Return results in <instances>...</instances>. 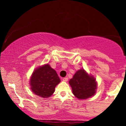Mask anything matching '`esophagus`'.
<instances>
[{
	"mask_svg": "<svg viewBox=\"0 0 126 126\" xmlns=\"http://www.w3.org/2000/svg\"><path fill=\"white\" fill-rule=\"evenodd\" d=\"M67 80H68V78L67 77H65V78H63V81L67 82Z\"/></svg>",
	"mask_w": 126,
	"mask_h": 126,
	"instance_id": "34e87169",
	"label": "esophagus"
}]
</instances>
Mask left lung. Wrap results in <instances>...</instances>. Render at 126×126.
I'll list each match as a JSON object with an SVG mask.
<instances>
[{
	"instance_id": "1",
	"label": "left lung",
	"mask_w": 126,
	"mask_h": 126,
	"mask_svg": "<svg viewBox=\"0 0 126 126\" xmlns=\"http://www.w3.org/2000/svg\"><path fill=\"white\" fill-rule=\"evenodd\" d=\"M73 95L79 99H87L93 96L96 89L95 79L83 69L78 70L69 80Z\"/></svg>"
}]
</instances>
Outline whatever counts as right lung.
<instances>
[{
	"instance_id": "1",
	"label": "right lung",
	"mask_w": 126,
	"mask_h": 126,
	"mask_svg": "<svg viewBox=\"0 0 126 126\" xmlns=\"http://www.w3.org/2000/svg\"><path fill=\"white\" fill-rule=\"evenodd\" d=\"M60 82L56 72L47 64L38 67L33 72L30 85L32 91L35 94L48 98L54 93L55 87Z\"/></svg>"
}]
</instances>
